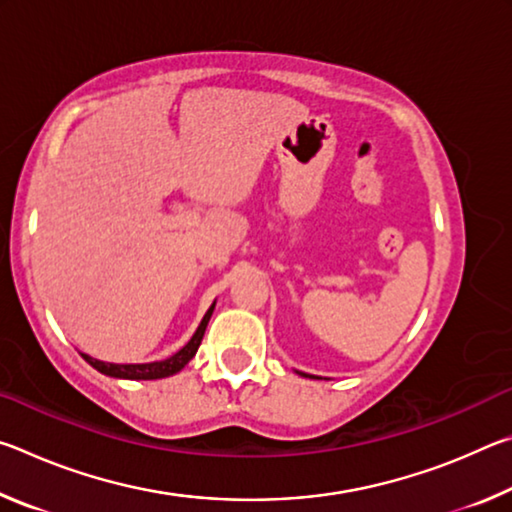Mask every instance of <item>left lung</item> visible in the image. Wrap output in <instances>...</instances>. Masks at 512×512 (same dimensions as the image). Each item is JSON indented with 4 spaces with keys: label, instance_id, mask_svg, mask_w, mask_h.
<instances>
[{
    "label": "left lung",
    "instance_id": "8db88e82",
    "mask_svg": "<svg viewBox=\"0 0 512 512\" xmlns=\"http://www.w3.org/2000/svg\"><path fill=\"white\" fill-rule=\"evenodd\" d=\"M298 375H302V377H311V375H305V372H298ZM311 379H318V377H311Z\"/></svg>",
    "mask_w": 512,
    "mask_h": 512
}]
</instances>
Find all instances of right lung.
<instances>
[{
  "mask_svg": "<svg viewBox=\"0 0 512 512\" xmlns=\"http://www.w3.org/2000/svg\"><path fill=\"white\" fill-rule=\"evenodd\" d=\"M214 305H216V302H212V307L205 311L201 325H198L192 339H189L187 345H183V348H180L176 354H171L169 359L151 361V363H106V361L92 359L90 354H83V359L88 361L94 370H99L101 375H108V377H115V379H162V377L176 375V372L183 370L187 363L194 359L198 345H201V341H203L205 327L212 318Z\"/></svg>",
  "mask_w": 512,
  "mask_h": 512,
  "instance_id": "1",
  "label": "right lung"
}]
</instances>
